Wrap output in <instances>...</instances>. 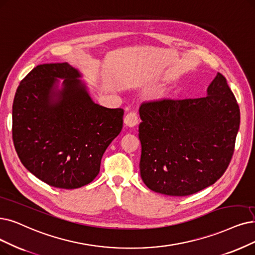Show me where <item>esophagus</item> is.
Listing matches in <instances>:
<instances>
[{"label": "esophagus", "mask_w": 255, "mask_h": 255, "mask_svg": "<svg viewBox=\"0 0 255 255\" xmlns=\"http://www.w3.org/2000/svg\"><path fill=\"white\" fill-rule=\"evenodd\" d=\"M124 120H125L126 126H128L129 128H133L138 124V121H139L138 114L136 113V112H129V113L127 114V116L125 117Z\"/></svg>", "instance_id": "1"}]
</instances>
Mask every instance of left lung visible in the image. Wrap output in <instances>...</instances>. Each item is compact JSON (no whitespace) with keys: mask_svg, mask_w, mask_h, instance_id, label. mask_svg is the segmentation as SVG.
Returning a JSON list of instances; mask_svg holds the SVG:
<instances>
[{"mask_svg":"<svg viewBox=\"0 0 255 255\" xmlns=\"http://www.w3.org/2000/svg\"><path fill=\"white\" fill-rule=\"evenodd\" d=\"M200 98H160L139 109L140 175L151 190L184 197L216 183L232 159L240 107L218 73Z\"/></svg>","mask_w":255,"mask_h":255,"instance_id":"8db88e82","label":"left lung"}]
</instances>
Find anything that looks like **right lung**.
Wrapping results in <instances>:
<instances>
[{
	"label": "right lung",
	"instance_id": "right-lung-1",
	"mask_svg": "<svg viewBox=\"0 0 255 255\" xmlns=\"http://www.w3.org/2000/svg\"><path fill=\"white\" fill-rule=\"evenodd\" d=\"M77 70L67 63L38 65L17 87L12 140L23 165L48 185L74 189L98 175L101 158L121 131L124 110L94 104ZM65 79L57 103L50 97Z\"/></svg>",
	"mask_w": 255,
	"mask_h": 255
}]
</instances>
